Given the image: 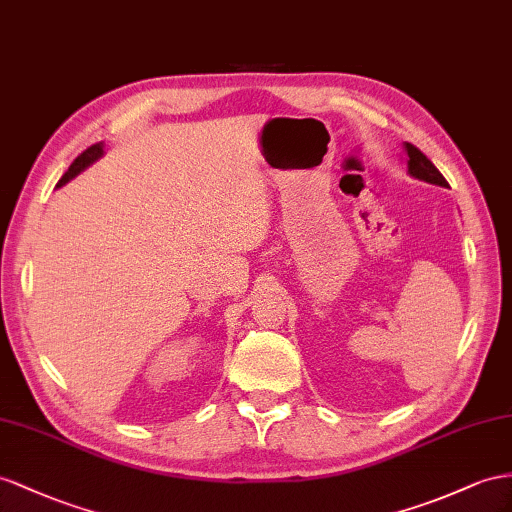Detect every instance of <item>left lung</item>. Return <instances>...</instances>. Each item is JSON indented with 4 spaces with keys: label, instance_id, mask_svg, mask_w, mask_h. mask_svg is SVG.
Segmentation results:
<instances>
[{
    "label": "left lung",
    "instance_id": "8db88e82",
    "mask_svg": "<svg viewBox=\"0 0 512 512\" xmlns=\"http://www.w3.org/2000/svg\"><path fill=\"white\" fill-rule=\"evenodd\" d=\"M404 153H406V168H409L411 177L432 183V186H441V188L448 186V181H445V177L439 173L437 166L432 164L417 147H413L411 142H404Z\"/></svg>",
    "mask_w": 512,
    "mask_h": 512
}]
</instances>
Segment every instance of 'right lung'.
<instances>
[{"mask_svg":"<svg viewBox=\"0 0 512 512\" xmlns=\"http://www.w3.org/2000/svg\"><path fill=\"white\" fill-rule=\"evenodd\" d=\"M103 153H106V151H103V142H97V144H93V147H88L82 155H77L75 160H73V164L69 166L67 173H64L62 179L58 181L56 188H62L64 183H69L73 177L84 173V170H86L90 164H95V162L99 160V157H103Z\"/></svg>","mask_w":512,"mask_h":512,"instance_id":"right-lung-1","label":"right lung"}]
</instances>
